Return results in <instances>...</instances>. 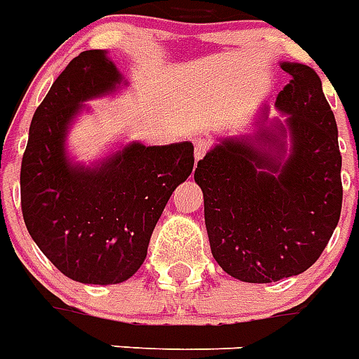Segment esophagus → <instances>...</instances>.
<instances>
[{
  "label": "esophagus",
  "instance_id": "1",
  "mask_svg": "<svg viewBox=\"0 0 359 359\" xmlns=\"http://www.w3.org/2000/svg\"><path fill=\"white\" fill-rule=\"evenodd\" d=\"M209 148H211V142H209L208 139L194 140V159H196V161H200V159H202V157L208 154Z\"/></svg>",
  "mask_w": 359,
  "mask_h": 359
}]
</instances>
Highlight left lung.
Wrapping results in <instances>:
<instances>
[{
	"label": "left lung",
	"instance_id": "obj_1",
	"mask_svg": "<svg viewBox=\"0 0 359 359\" xmlns=\"http://www.w3.org/2000/svg\"><path fill=\"white\" fill-rule=\"evenodd\" d=\"M293 77L278 94L283 124L257 139L222 140L198 161L209 245L222 271L241 282L297 276L319 259L339 222L343 185L337 124L313 68L282 62ZM269 144L271 148L264 150Z\"/></svg>",
	"mask_w": 359,
	"mask_h": 359
}]
</instances>
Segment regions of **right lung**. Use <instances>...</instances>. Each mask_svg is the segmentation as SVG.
<instances>
[{
	"label": "right lung",
	"instance_id": "right-lung-1",
	"mask_svg": "<svg viewBox=\"0 0 359 359\" xmlns=\"http://www.w3.org/2000/svg\"><path fill=\"white\" fill-rule=\"evenodd\" d=\"M120 79L105 51L72 59L34 111L22 157L27 231L65 276L81 283H120L139 271L168 198L194 166L191 142H133L96 168L68 163L72 118L83 102L111 93Z\"/></svg>",
	"mask_w": 359,
	"mask_h": 359
}]
</instances>
